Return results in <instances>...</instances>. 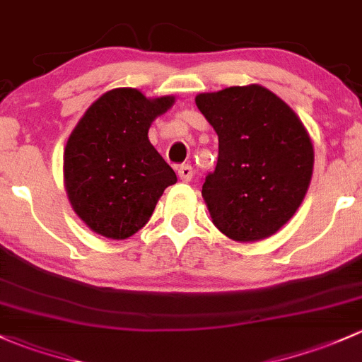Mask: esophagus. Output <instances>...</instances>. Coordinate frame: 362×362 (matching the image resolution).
Masks as SVG:
<instances>
[{
	"mask_svg": "<svg viewBox=\"0 0 362 362\" xmlns=\"http://www.w3.org/2000/svg\"><path fill=\"white\" fill-rule=\"evenodd\" d=\"M177 176L181 177V181L188 182L193 177L192 165H189V163H182V165H180V169H177Z\"/></svg>",
	"mask_w": 362,
	"mask_h": 362,
	"instance_id": "1",
	"label": "esophagus"
}]
</instances>
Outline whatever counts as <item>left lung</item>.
I'll return each instance as SVG.
<instances>
[{"mask_svg": "<svg viewBox=\"0 0 362 362\" xmlns=\"http://www.w3.org/2000/svg\"><path fill=\"white\" fill-rule=\"evenodd\" d=\"M218 134V163L202 185L212 223L238 242L270 237L293 218L310 185L314 146L296 113L259 85L199 94Z\"/></svg>", "mask_w": 362, "mask_h": 362, "instance_id": "1", "label": "left lung"}]
</instances>
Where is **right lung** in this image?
Instances as JSON below:
<instances>
[{
	"label": "right lung",
	"mask_w": 362,
	"mask_h": 362,
	"mask_svg": "<svg viewBox=\"0 0 362 362\" xmlns=\"http://www.w3.org/2000/svg\"><path fill=\"white\" fill-rule=\"evenodd\" d=\"M174 98L146 99L115 88L95 100L71 132L64 150L69 202L99 235L122 240L139 232L176 173L148 139V129Z\"/></svg>",
	"instance_id": "add662e5"
}]
</instances>
